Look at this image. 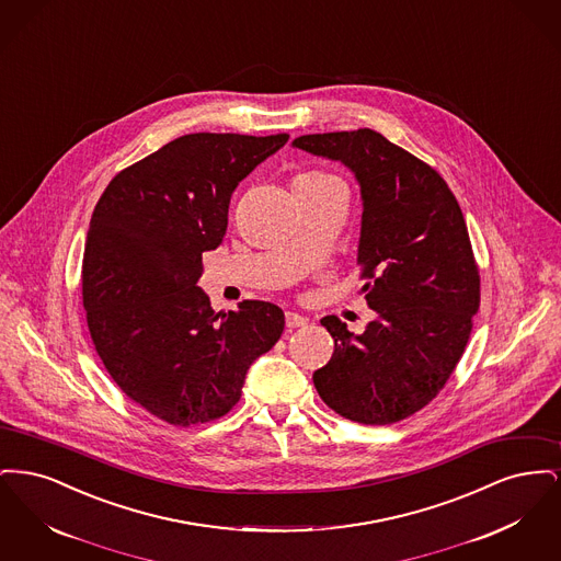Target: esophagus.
<instances>
[{
	"mask_svg": "<svg viewBox=\"0 0 561 561\" xmlns=\"http://www.w3.org/2000/svg\"><path fill=\"white\" fill-rule=\"evenodd\" d=\"M286 325L294 330V328H302V325H307V318H302V316H298V313H294V311H288L286 313Z\"/></svg>",
	"mask_w": 561,
	"mask_h": 561,
	"instance_id": "1",
	"label": "esophagus"
}]
</instances>
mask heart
<instances>
[{"mask_svg": "<svg viewBox=\"0 0 561 561\" xmlns=\"http://www.w3.org/2000/svg\"><path fill=\"white\" fill-rule=\"evenodd\" d=\"M330 181H339V179H334L332 174H325V172H318V170H313V172H305V174L296 176V181H294V183L318 185V183H330Z\"/></svg>", "mask_w": 561, "mask_h": 561, "instance_id": "b5f03b06", "label": "heart"}]
</instances>
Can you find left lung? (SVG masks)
I'll use <instances>...</instances> for the list:
<instances>
[{"mask_svg":"<svg viewBox=\"0 0 561 561\" xmlns=\"http://www.w3.org/2000/svg\"><path fill=\"white\" fill-rule=\"evenodd\" d=\"M293 145L353 170L364 202L359 279L376 311L359 336L336 316L321 320L334 353L313 385L348 421L400 423L444 389L480 309L465 216L437 170L370 128L305 134Z\"/></svg>","mask_w":561,"mask_h":561,"instance_id":"1","label":"left lung"}]
</instances>
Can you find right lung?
<instances>
[{
  "label": "right lung",
  "instance_id": "right-lung-1",
  "mask_svg": "<svg viewBox=\"0 0 561 561\" xmlns=\"http://www.w3.org/2000/svg\"><path fill=\"white\" fill-rule=\"evenodd\" d=\"M288 138L185 134L117 172L94 206L81 263L88 330L117 387L163 423L231 412L248 368L284 332V311L265 300L214 313L197 279L231 193Z\"/></svg>",
  "mask_w": 561,
  "mask_h": 561
}]
</instances>
